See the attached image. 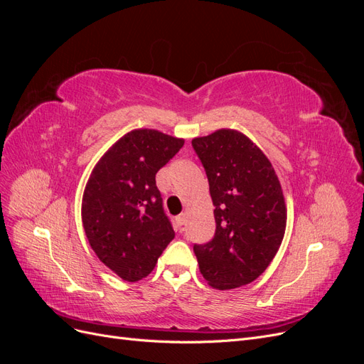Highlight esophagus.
<instances>
[{
	"label": "esophagus",
	"instance_id": "esophagus-1",
	"mask_svg": "<svg viewBox=\"0 0 364 364\" xmlns=\"http://www.w3.org/2000/svg\"><path fill=\"white\" fill-rule=\"evenodd\" d=\"M185 222H186V214H181V215L176 217V225H178V228L183 226Z\"/></svg>",
	"mask_w": 364,
	"mask_h": 364
}]
</instances>
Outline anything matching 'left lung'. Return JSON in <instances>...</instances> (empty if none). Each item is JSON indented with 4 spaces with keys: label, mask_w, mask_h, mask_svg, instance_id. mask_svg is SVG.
<instances>
[{
    "label": "left lung",
    "mask_w": 364,
    "mask_h": 364,
    "mask_svg": "<svg viewBox=\"0 0 364 364\" xmlns=\"http://www.w3.org/2000/svg\"><path fill=\"white\" fill-rule=\"evenodd\" d=\"M209 182L215 235L194 245L205 281L229 290L255 281L269 267L287 225L281 183L270 161L245 134L220 129L193 139Z\"/></svg>",
    "instance_id": "obj_1"
}]
</instances>
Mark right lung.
Returning a JSON list of instances; mask_svg holds the SVG:
<instances>
[{"label":"right lung","mask_w":364,"mask_h":364,"mask_svg":"<svg viewBox=\"0 0 364 364\" xmlns=\"http://www.w3.org/2000/svg\"><path fill=\"white\" fill-rule=\"evenodd\" d=\"M183 142L155 129L130 130L87 179L82 200L86 238L98 259L127 282L146 278L174 238L155 178Z\"/></svg>","instance_id":"right-lung-1"}]
</instances>
